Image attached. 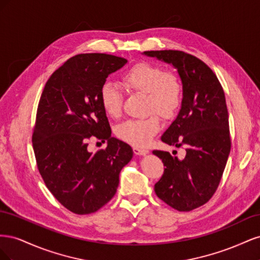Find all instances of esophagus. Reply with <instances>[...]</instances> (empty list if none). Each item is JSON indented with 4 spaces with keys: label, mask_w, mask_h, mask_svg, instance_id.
Returning a JSON list of instances; mask_svg holds the SVG:
<instances>
[{
    "label": "esophagus",
    "mask_w": 260,
    "mask_h": 260,
    "mask_svg": "<svg viewBox=\"0 0 260 260\" xmlns=\"http://www.w3.org/2000/svg\"><path fill=\"white\" fill-rule=\"evenodd\" d=\"M133 152H135V154H137V155H145L148 153L147 149L142 148V147H137V146L133 147Z\"/></svg>",
    "instance_id": "esophagus-1"
}]
</instances>
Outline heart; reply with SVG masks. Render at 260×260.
Segmentation results:
<instances>
[{
  "label": "heart",
  "mask_w": 260,
  "mask_h": 260,
  "mask_svg": "<svg viewBox=\"0 0 260 260\" xmlns=\"http://www.w3.org/2000/svg\"><path fill=\"white\" fill-rule=\"evenodd\" d=\"M121 81L129 90L145 93L147 111L155 112L165 119L174 117L182 104V80L176 73L159 65L138 61L121 75ZM100 102L108 116H120L122 95L114 84L106 82L101 86ZM159 130V118L152 114L143 119H129L120 123L116 128V136L135 146H145Z\"/></svg>",
  "instance_id": "1"
}]
</instances>
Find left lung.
Returning <instances> with one entry per match:
<instances>
[{
    "mask_svg": "<svg viewBox=\"0 0 260 260\" xmlns=\"http://www.w3.org/2000/svg\"><path fill=\"white\" fill-rule=\"evenodd\" d=\"M144 54L174 65L183 83L182 106L161 141L185 148L186 154L179 160L169 152L153 151L166 167L154 190L170 207L190 211L215 194L231 151L224 92L215 73L191 54L174 50Z\"/></svg>",
    "mask_w": 260,
    "mask_h": 260,
    "instance_id": "1",
    "label": "left lung"
}]
</instances>
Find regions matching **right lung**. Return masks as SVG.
Segmentation results:
<instances>
[{
	"mask_svg": "<svg viewBox=\"0 0 260 260\" xmlns=\"http://www.w3.org/2000/svg\"><path fill=\"white\" fill-rule=\"evenodd\" d=\"M127 59L111 54H78L46 81L37 109L32 146L37 167L53 196L77 215L98 211L111 201L119 174L133 156L112 137L100 102L101 86ZM108 141L90 152L91 138Z\"/></svg>",
	"mask_w": 260,
	"mask_h": 260,
	"instance_id": "right-lung-1",
	"label": "right lung"
}]
</instances>
